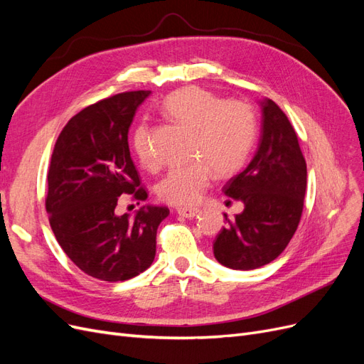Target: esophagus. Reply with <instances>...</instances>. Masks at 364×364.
I'll use <instances>...</instances> for the list:
<instances>
[{"mask_svg": "<svg viewBox=\"0 0 364 364\" xmlns=\"http://www.w3.org/2000/svg\"><path fill=\"white\" fill-rule=\"evenodd\" d=\"M202 211L199 208H179L178 209V214L185 217V218H194L199 215Z\"/></svg>", "mask_w": 364, "mask_h": 364, "instance_id": "obj_1", "label": "esophagus"}]
</instances>
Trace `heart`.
Wrapping results in <instances>:
<instances>
[{
    "label": "heart",
    "mask_w": 364,
    "mask_h": 364,
    "mask_svg": "<svg viewBox=\"0 0 364 364\" xmlns=\"http://www.w3.org/2000/svg\"><path fill=\"white\" fill-rule=\"evenodd\" d=\"M164 107L179 124L193 130V161L164 176L156 188L158 197L174 206H191L202 199L213 170L217 176H229L243 167L255 139V115L247 103L225 100L197 86L170 94ZM132 142L142 167L156 168L158 158L150 146L147 124L135 129Z\"/></svg>",
    "instance_id": "heart-1"
}]
</instances>
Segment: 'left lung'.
<instances>
[{"label":"left lung","instance_id":"1","mask_svg":"<svg viewBox=\"0 0 364 364\" xmlns=\"http://www.w3.org/2000/svg\"><path fill=\"white\" fill-rule=\"evenodd\" d=\"M258 146L247 167L225 185V194L245 203L241 214L214 241V257L225 267L252 270L278 258L301 222L306 164L297 135L281 107L264 98Z\"/></svg>","mask_w":364,"mask_h":364}]
</instances>
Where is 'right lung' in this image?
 Returning a JSON list of instances; mask_svg holds the SVG:
<instances>
[{"label": "right lung", "instance_id": "right-lung-1", "mask_svg": "<svg viewBox=\"0 0 364 364\" xmlns=\"http://www.w3.org/2000/svg\"><path fill=\"white\" fill-rule=\"evenodd\" d=\"M150 91L112 95L85 107L63 127L54 146L46 200L58 243L92 278L127 281L147 270L156 255V230L170 214L142 206L118 215V197L146 200L129 150V127Z\"/></svg>", "mask_w": 364, "mask_h": 364}]
</instances>
